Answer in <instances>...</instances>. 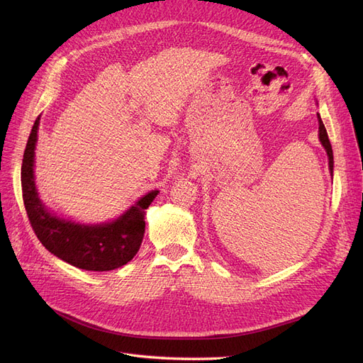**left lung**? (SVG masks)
<instances>
[{"mask_svg": "<svg viewBox=\"0 0 363 363\" xmlns=\"http://www.w3.org/2000/svg\"><path fill=\"white\" fill-rule=\"evenodd\" d=\"M318 124H320V128H318V136H320V142L321 145L324 147L327 156H328V169H330L332 175H333V150H332V145H330V140H328V136H327V130L323 124V119L321 116L318 115Z\"/></svg>", "mask_w": 363, "mask_h": 363, "instance_id": "8db88e82", "label": "left lung"}]
</instances>
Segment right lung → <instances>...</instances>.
<instances>
[{
	"mask_svg": "<svg viewBox=\"0 0 363 363\" xmlns=\"http://www.w3.org/2000/svg\"><path fill=\"white\" fill-rule=\"evenodd\" d=\"M40 116L35 121L21 167V184L28 221L51 255L86 271H111L136 256L145 233V208L159 191H151L115 221L79 224L51 213L39 199L35 183V150Z\"/></svg>",
	"mask_w": 363,
	"mask_h": 363,
	"instance_id": "right-lung-1",
	"label": "right lung"
}]
</instances>
